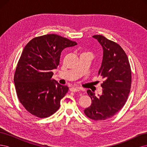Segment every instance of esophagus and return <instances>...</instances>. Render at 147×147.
Instances as JSON below:
<instances>
[{
	"mask_svg": "<svg viewBox=\"0 0 147 147\" xmlns=\"http://www.w3.org/2000/svg\"><path fill=\"white\" fill-rule=\"evenodd\" d=\"M80 90V88H76V87H72L70 88V91L72 92H77Z\"/></svg>",
	"mask_w": 147,
	"mask_h": 147,
	"instance_id": "1",
	"label": "esophagus"
}]
</instances>
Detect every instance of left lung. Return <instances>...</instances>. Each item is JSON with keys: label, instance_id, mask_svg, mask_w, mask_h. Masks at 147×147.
<instances>
[{"label": "left lung", "instance_id": "left-lung-1", "mask_svg": "<svg viewBox=\"0 0 147 147\" xmlns=\"http://www.w3.org/2000/svg\"><path fill=\"white\" fill-rule=\"evenodd\" d=\"M92 37L99 42L103 50V57L98 75L104 78L102 92L95 96L87 91L91 105L84 109L86 116L94 120L112 117L125 104L131 86V70L127 55L118 44L101 35Z\"/></svg>", "mask_w": 147, "mask_h": 147}]
</instances>
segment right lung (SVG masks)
Returning <instances> with one entry per match:
<instances>
[{
    "label": "right lung",
    "mask_w": 147,
    "mask_h": 147,
    "mask_svg": "<svg viewBox=\"0 0 147 147\" xmlns=\"http://www.w3.org/2000/svg\"><path fill=\"white\" fill-rule=\"evenodd\" d=\"M77 45L58 35L47 34L34 38L26 45L14 82L19 100L30 113L45 118L59 109L69 88L52 78V70L59 64L62 51Z\"/></svg>",
    "instance_id": "obj_1"
}]
</instances>
